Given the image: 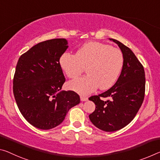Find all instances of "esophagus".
Instances as JSON below:
<instances>
[{"instance_id": "34e87169", "label": "esophagus", "mask_w": 160, "mask_h": 160, "mask_svg": "<svg viewBox=\"0 0 160 160\" xmlns=\"http://www.w3.org/2000/svg\"><path fill=\"white\" fill-rule=\"evenodd\" d=\"M80 100H81V101H87L88 100V97H86V96L81 95L80 96Z\"/></svg>"}]
</instances>
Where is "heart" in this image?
Returning <instances> with one entry per match:
<instances>
[{
    "mask_svg": "<svg viewBox=\"0 0 160 160\" xmlns=\"http://www.w3.org/2000/svg\"><path fill=\"white\" fill-rule=\"evenodd\" d=\"M124 58L120 50L99 42L83 45L77 54L65 53L60 60V67L70 78L80 76L87 68L88 75L71 81L68 88L87 95L99 87L106 90L117 82L123 68Z\"/></svg>",
    "mask_w": 160,
    "mask_h": 160,
    "instance_id": "obj_1",
    "label": "heart"
}]
</instances>
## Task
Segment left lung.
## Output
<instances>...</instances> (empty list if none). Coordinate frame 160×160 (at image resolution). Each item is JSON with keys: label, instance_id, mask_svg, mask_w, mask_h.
<instances>
[{"label": "left lung", "instance_id": "obj_1", "mask_svg": "<svg viewBox=\"0 0 160 160\" xmlns=\"http://www.w3.org/2000/svg\"><path fill=\"white\" fill-rule=\"evenodd\" d=\"M124 58L123 68L115 84L108 90L89 100L95 110L89 115L92 123L105 132H114L128 125L136 116L143 102L145 93V74L143 65L126 45L115 39ZM108 97V101L101 100Z\"/></svg>", "mask_w": 160, "mask_h": 160}]
</instances>
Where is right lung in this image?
<instances>
[{
	"mask_svg": "<svg viewBox=\"0 0 160 160\" xmlns=\"http://www.w3.org/2000/svg\"><path fill=\"white\" fill-rule=\"evenodd\" d=\"M68 48L65 38L45 40L21 55L17 62L15 100L25 120L38 129L59 125L70 109L80 102L74 91H60L65 82L60 58Z\"/></svg>",
	"mask_w": 160,
	"mask_h": 160,
	"instance_id": "right-lung-1",
	"label": "right lung"
}]
</instances>
